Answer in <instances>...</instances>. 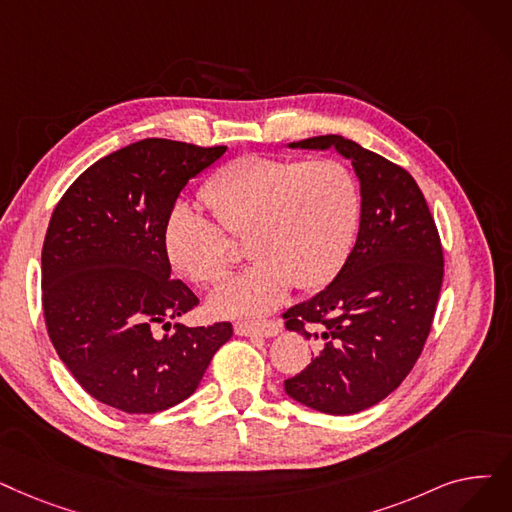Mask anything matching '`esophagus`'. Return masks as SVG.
<instances>
[{"mask_svg": "<svg viewBox=\"0 0 512 512\" xmlns=\"http://www.w3.org/2000/svg\"><path fill=\"white\" fill-rule=\"evenodd\" d=\"M234 332L240 337H276L280 332V324L278 322H236L234 324Z\"/></svg>", "mask_w": 512, "mask_h": 512, "instance_id": "esophagus-1", "label": "esophagus"}]
</instances>
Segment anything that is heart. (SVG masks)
<instances>
[{
	"label": "heart",
	"instance_id": "1",
	"mask_svg": "<svg viewBox=\"0 0 512 512\" xmlns=\"http://www.w3.org/2000/svg\"><path fill=\"white\" fill-rule=\"evenodd\" d=\"M203 201L218 224L177 205L165 226V249L177 270L207 284L232 261L223 232L247 236L244 249L255 261L209 297L213 314L226 318L268 314L293 284L299 291L328 284L343 268L362 213L358 180L335 159L244 154L211 177Z\"/></svg>",
	"mask_w": 512,
	"mask_h": 512
}]
</instances>
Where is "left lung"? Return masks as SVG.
Wrapping results in <instances>:
<instances>
[{"mask_svg":"<svg viewBox=\"0 0 512 512\" xmlns=\"http://www.w3.org/2000/svg\"><path fill=\"white\" fill-rule=\"evenodd\" d=\"M288 148H335L360 182V230L343 268L282 316L288 330L318 345L311 364L284 381L286 395L318 412L347 416L379 404L416 364L441 291V242L406 169L343 136L307 138Z\"/></svg>","mask_w":512,"mask_h":512,"instance_id":"1","label":"left lung"}]
</instances>
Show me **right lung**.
I'll return each mask as SVG.
<instances>
[{"label": "right lung", "mask_w": 512, "mask_h": 512, "mask_svg": "<svg viewBox=\"0 0 512 512\" xmlns=\"http://www.w3.org/2000/svg\"><path fill=\"white\" fill-rule=\"evenodd\" d=\"M226 150L133 142L85 169L52 213L41 251L48 335L77 383L110 408L154 414L184 402L232 337L230 322L157 332L198 303L171 278L167 219Z\"/></svg>", "instance_id": "add662e5"}]
</instances>
